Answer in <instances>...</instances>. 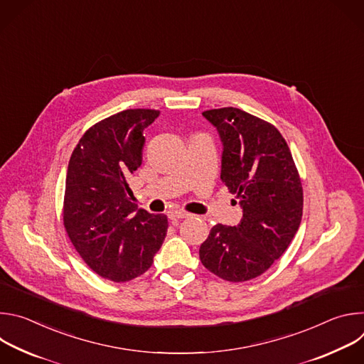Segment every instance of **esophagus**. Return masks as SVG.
Listing matches in <instances>:
<instances>
[{
    "label": "esophagus",
    "instance_id": "obj_1",
    "mask_svg": "<svg viewBox=\"0 0 364 364\" xmlns=\"http://www.w3.org/2000/svg\"><path fill=\"white\" fill-rule=\"evenodd\" d=\"M190 216H191V215H188V213H186V212H178V210L168 213V219H170L173 223H177L178 220L187 219V218H190Z\"/></svg>",
    "mask_w": 364,
    "mask_h": 364
}]
</instances>
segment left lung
I'll list each match as a JSON object with an SVG mask.
<instances>
[{
  "label": "left lung",
  "instance_id": "obj_1",
  "mask_svg": "<svg viewBox=\"0 0 364 364\" xmlns=\"http://www.w3.org/2000/svg\"><path fill=\"white\" fill-rule=\"evenodd\" d=\"M203 117L219 132L220 178L243 216L236 226L212 228L200 261L225 281H249L269 269L298 232L301 180L287 141L269 122L237 108L204 111Z\"/></svg>",
  "mask_w": 364,
  "mask_h": 364
}]
</instances>
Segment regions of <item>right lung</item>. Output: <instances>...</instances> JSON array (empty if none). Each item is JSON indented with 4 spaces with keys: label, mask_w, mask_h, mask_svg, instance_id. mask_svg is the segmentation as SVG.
Masks as SVG:
<instances>
[{
    "label": "right lung",
    "mask_w": 364,
    "mask_h": 364,
    "mask_svg": "<svg viewBox=\"0 0 364 364\" xmlns=\"http://www.w3.org/2000/svg\"><path fill=\"white\" fill-rule=\"evenodd\" d=\"M160 115L127 109L89 128L69 161L63 222L87 267L114 282L146 272L166 239V215L136 210L129 178L142 164L144 131Z\"/></svg>",
    "instance_id": "1"
}]
</instances>
